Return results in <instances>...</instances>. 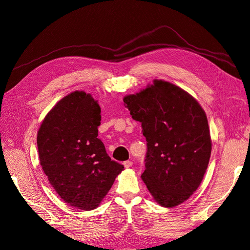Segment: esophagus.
Returning a JSON list of instances; mask_svg holds the SVG:
<instances>
[{"label": "esophagus", "instance_id": "34e87169", "mask_svg": "<svg viewBox=\"0 0 250 250\" xmlns=\"http://www.w3.org/2000/svg\"><path fill=\"white\" fill-rule=\"evenodd\" d=\"M133 165V162L132 161H130V160H128V161H125L124 162V166L126 167V168H129V167H131Z\"/></svg>", "mask_w": 250, "mask_h": 250}]
</instances>
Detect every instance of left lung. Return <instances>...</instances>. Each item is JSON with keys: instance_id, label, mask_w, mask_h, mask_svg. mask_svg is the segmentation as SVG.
Segmentation results:
<instances>
[{"instance_id": "1", "label": "left lung", "mask_w": 250, "mask_h": 250, "mask_svg": "<svg viewBox=\"0 0 250 250\" xmlns=\"http://www.w3.org/2000/svg\"><path fill=\"white\" fill-rule=\"evenodd\" d=\"M147 141L141 175L155 201L174 207L200 185L211 154L207 117L198 102L181 88L155 80L154 85L124 98Z\"/></svg>"}]
</instances>
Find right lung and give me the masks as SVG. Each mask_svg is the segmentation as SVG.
Returning <instances> with one entry per match:
<instances>
[{
  "label": "right lung",
  "mask_w": 250,
  "mask_h": 250,
  "mask_svg": "<svg viewBox=\"0 0 250 250\" xmlns=\"http://www.w3.org/2000/svg\"><path fill=\"white\" fill-rule=\"evenodd\" d=\"M101 109L76 91L47 114L37 136L40 164L59 196L73 207H98L124 166L111 160L97 138Z\"/></svg>",
  "instance_id": "right-lung-1"
}]
</instances>
